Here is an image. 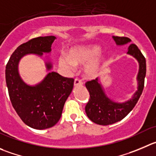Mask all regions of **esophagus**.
<instances>
[{
  "instance_id": "esophagus-1",
  "label": "esophagus",
  "mask_w": 156,
  "mask_h": 156,
  "mask_svg": "<svg viewBox=\"0 0 156 156\" xmlns=\"http://www.w3.org/2000/svg\"><path fill=\"white\" fill-rule=\"evenodd\" d=\"M83 84V82L82 80H81L80 79H79V78H76L75 80H74V86L75 87H77V86H80Z\"/></svg>"
}]
</instances>
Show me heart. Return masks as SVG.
Wrapping results in <instances>:
<instances>
[{"instance_id":"obj_1","label":"heart","mask_w":156,"mask_h":156,"mask_svg":"<svg viewBox=\"0 0 156 156\" xmlns=\"http://www.w3.org/2000/svg\"><path fill=\"white\" fill-rule=\"evenodd\" d=\"M100 47L96 45H83L69 50L68 57L61 56L59 63L62 67L68 70L73 69L75 66L85 65L84 75L87 78L93 79L99 75L103 63V59L99 57Z\"/></svg>"}]
</instances>
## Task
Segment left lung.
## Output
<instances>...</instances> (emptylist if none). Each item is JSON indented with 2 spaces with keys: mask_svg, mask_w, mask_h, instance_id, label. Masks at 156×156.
Here are the masks:
<instances>
[{
  "mask_svg": "<svg viewBox=\"0 0 156 156\" xmlns=\"http://www.w3.org/2000/svg\"><path fill=\"white\" fill-rule=\"evenodd\" d=\"M113 39L117 45H123L131 41L129 38L125 37L115 36L113 37ZM127 53L137 59L139 63L138 90L130 100L123 103H118L106 97L97 78L87 81L85 85L90 96V100L86 105L85 110L89 119L95 123L107 126L122 120L135 107L142 95L146 73V58L136 44H130Z\"/></svg>",
  "mask_w": 156,
  "mask_h": 156,
  "instance_id": "left-lung-1",
  "label": "left lung"
}]
</instances>
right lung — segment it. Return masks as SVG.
I'll list each match as a JSON object with an SVG mask.
<instances>
[{"mask_svg":"<svg viewBox=\"0 0 156 156\" xmlns=\"http://www.w3.org/2000/svg\"><path fill=\"white\" fill-rule=\"evenodd\" d=\"M55 39L54 36L39 37L23 43L14 50L6 65V83L11 104L22 121L36 129L50 128L58 122L74 80L51 72L41 83L30 87L20 79L17 66L24 55L50 53ZM47 67L50 69L51 64L47 63Z\"/></svg>","mask_w":156,"mask_h":156,"instance_id":"obj_1","label":"right lung"}]
</instances>
